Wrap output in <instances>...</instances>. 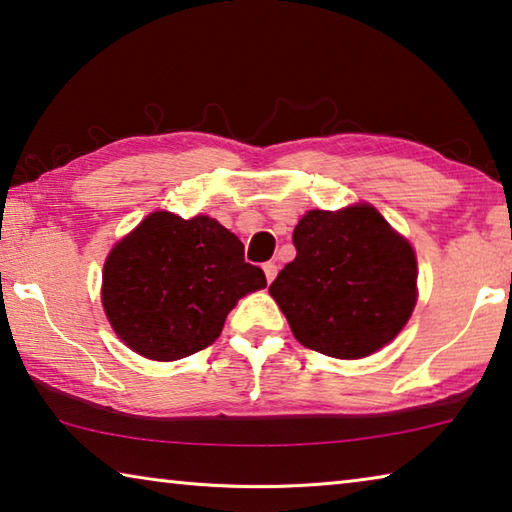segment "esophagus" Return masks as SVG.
<instances>
[{
  "label": "esophagus",
  "instance_id": "obj_1",
  "mask_svg": "<svg viewBox=\"0 0 512 512\" xmlns=\"http://www.w3.org/2000/svg\"><path fill=\"white\" fill-rule=\"evenodd\" d=\"M264 273H266V282L271 284L275 280V275H277V264L275 262H266L264 264Z\"/></svg>",
  "mask_w": 512,
  "mask_h": 512
}]
</instances>
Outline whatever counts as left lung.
Listing matches in <instances>:
<instances>
[{
  "instance_id": "left-lung-1",
  "label": "left lung",
  "mask_w": 512,
  "mask_h": 512,
  "mask_svg": "<svg viewBox=\"0 0 512 512\" xmlns=\"http://www.w3.org/2000/svg\"><path fill=\"white\" fill-rule=\"evenodd\" d=\"M293 244L296 259L268 291L305 348L361 359L400 334L415 307L418 266L409 241L375 207L311 210Z\"/></svg>"
}]
</instances>
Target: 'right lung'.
Returning <instances> with one entry per match:
<instances>
[{
    "label": "right lung",
    "mask_w": 512,
    "mask_h": 512,
    "mask_svg": "<svg viewBox=\"0 0 512 512\" xmlns=\"http://www.w3.org/2000/svg\"><path fill=\"white\" fill-rule=\"evenodd\" d=\"M266 275L244 244L210 216L153 212L103 266V309L128 348L176 361L219 339L225 318Z\"/></svg>",
    "instance_id": "right-lung-1"
}]
</instances>
